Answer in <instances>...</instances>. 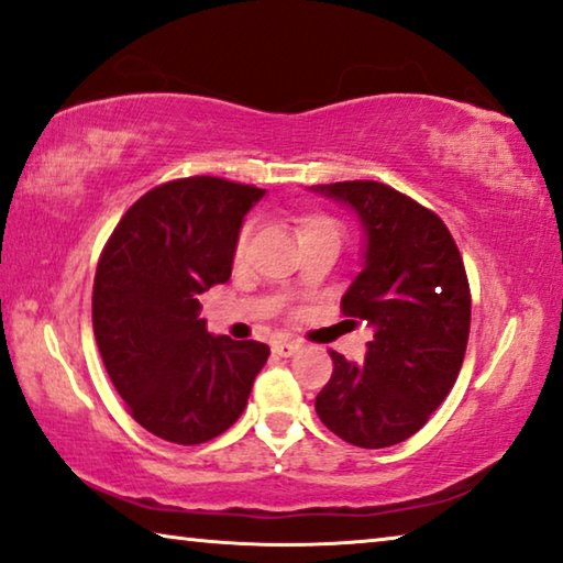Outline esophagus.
Segmentation results:
<instances>
[{"instance_id":"34e87169","label":"esophagus","mask_w":563,"mask_h":563,"mask_svg":"<svg viewBox=\"0 0 563 563\" xmlns=\"http://www.w3.org/2000/svg\"><path fill=\"white\" fill-rule=\"evenodd\" d=\"M272 350H274V354H279V357H291V354L299 350V342H289V340H276V342L272 344Z\"/></svg>"}]
</instances>
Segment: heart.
<instances>
[{
	"label": "heart",
	"instance_id": "b5f03b06",
	"mask_svg": "<svg viewBox=\"0 0 563 563\" xmlns=\"http://www.w3.org/2000/svg\"><path fill=\"white\" fill-rule=\"evenodd\" d=\"M311 229H336V227H334L332 219H327V216H309V219H305V227H301V233L311 231ZM246 241H249V227L241 229L239 239H236V258L244 256Z\"/></svg>",
	"mask_w": 563,
	"mask_h": 563
}]
</instances>
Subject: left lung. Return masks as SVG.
Here are the masks:
<instances>
[{"label": "left lung", "instance_id": "left-lung-1", "mask_svg": "<svg viewBox=\"0 0 563 563\" xmlns=\"http://www.w3.org/2000/svg\"><path fill=\"white\" fill-rule=\"evenodd\" d=\"M311 191L344 203L365 231L362 272L342 297L344 317L372 327L365 362L330 352L319 420L357 448H390L440 408L463 365L471 289L461 252L435 213L377 180Z\"/></svg>", "mask_w": 563, "mask_h": 563}]
</instances>
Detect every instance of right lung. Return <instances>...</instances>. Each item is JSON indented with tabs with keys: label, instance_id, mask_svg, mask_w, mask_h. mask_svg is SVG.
<instances>
[{
	"label": "right lung",
	"instance_id": "right-lung-1",
	"mask_svg": "<svg viewBox=\"0 0 563 563\" xmlns=\"http://www.w3.org/2000/svg\"><path fill=\"white\" fill-rule=\"evenodd\" d=\"M264 191L213 176L163 184L102 249L92 330L133 418L178 445L206 443L244 412L269 347L211 334L198 294L227 284L244 216Z\"/></svg>",
	"mask_w": 563,
	"mask_h": 563
}]
</instances>
